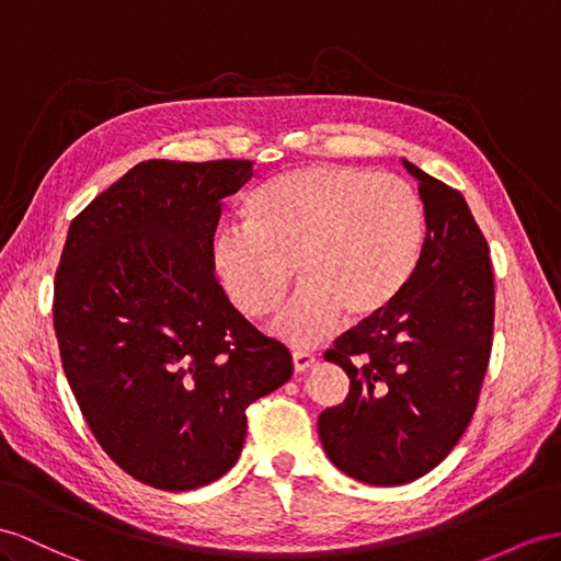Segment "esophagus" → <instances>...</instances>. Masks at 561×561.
Listing matches in <instances>:
<instances>
[{
  "instance_id": "1",
  "label": "esophagus",
  "mask_w": 561,
  "mask_h": 561,
  "mask_svg": "<svg viewBox=\"0 0 561 561\" xmlns=\"http://www.w3.org/2000/svg\"><path fill=\"white\" fill-rule=\"evenodd\" d=\"M291 363H294V371H306L308 367H312L314 355L304 353V351H294L291 353Z\"/></svg>"
}]
</instances>
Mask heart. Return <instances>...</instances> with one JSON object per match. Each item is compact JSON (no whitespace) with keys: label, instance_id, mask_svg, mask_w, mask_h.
I'll return each instance as SVG.
<instances>
[{"label":"heart","instance_id":"b5f03b06","mask_svg":"<svg viewBox=\"0 0 561 561\" xmlns=\"http://www.w3.org/2000/svg\"><path fill=\"white\" fill-rule=\"evenodd\" d=\"M424 206L405 180L360 165L318 163L286 170L243 208V227L210 241L225 296L249 318L272 312L300 289L270 332L314 346L346 318L363 324L389 310L417 267Z\"/></svg>","mask_w":561,"mask_h":561}]
</instances>
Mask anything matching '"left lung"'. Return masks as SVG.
<instances>
[{
    "label": "left lung",
    "instance_id": "8db88e82",
    "mask_svg": "<svg viewBox=\"0 0 561 561\" xmlns=\"http://www.w3.org/2000/svg\"><path fill=\"white\" fill-rule=\"evenodd\" d=\"M403 165L424 204L417 267L389 310L327 351L351 391L318 420L334 467L371 485L410 483L448 457L477 410L493 346V267L481 229L462 194L405 158Z\"/></svg>",
    "mask_w": 561,
    "mask_h": 561
}]
</instances>
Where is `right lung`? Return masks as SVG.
<instances>
[{
    "mask_svg": "<svg viewBox=\"0 0 561 561\" xmlns=\"http://www.w3.org/2000/svg\"><path fill=\"white\" fill-rule=\"evenodd\" d=\"M251 161H141L70 222L54 329L78 405L137 481L194 491L234 467L247 408L291 377L284 343L229 304L210 265L222 198Z\"/></svg>",
    "mask_w": 561,
    "mask_h": 561,
    "instance_id": "obj_1",
    "label": "right lung"
}]
</instances>
